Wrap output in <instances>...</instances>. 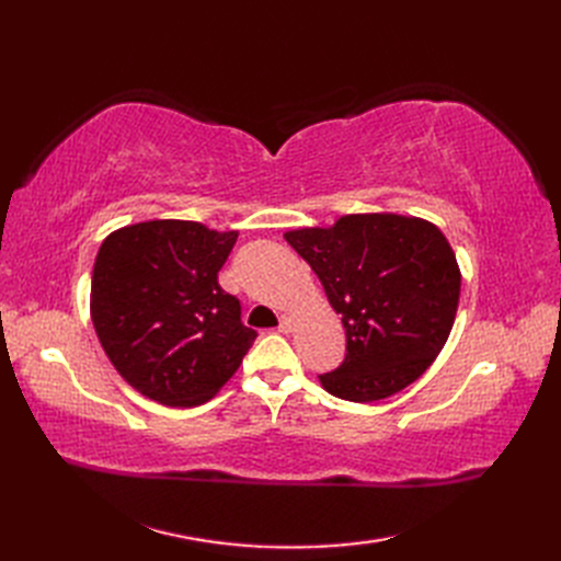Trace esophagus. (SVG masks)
Masks as SVG:
<instances>
[{
    "label": "esophagus",
    "mask_w": 561,
    "mask_h": 561,
    "mask_svg": "<svg viewBox=\"0 0 561 561\" xmlns=\"http://www.w3.org/2000/svg\"><path fill=\"white\" fill-rule=\"evenodd\" d=\"M293 328H295V316H290V313H283L280 316V325H278V330L280 332H293Z\"/></svg>",
    "instance_id": "esophagus-1"
}]
</instances>
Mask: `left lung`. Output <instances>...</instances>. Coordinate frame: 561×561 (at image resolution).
<instances>
[{
    "label": "left lung",
    "mask_w": 561,
    "mask_h": 561,
    "mask_svg": "<svg viewBox=\"0 0 561 561\" xmlns=\"http://www.w3.org/2000/svg\"><path fill=\"white\" fill-rule=\"evenodd\" d=\"M342 313L346 358L320 375L351 402L396 396L447 344L461 295L456 254L428 219L396 213L342 215L332 227L285 231Z\"/></svg>",
    "instance_id": "obj_1"
}]
</instances>
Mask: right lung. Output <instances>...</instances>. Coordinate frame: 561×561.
Masks as SVG:
<instances>
[{
  "label": "right lung",
  "mask_w": 561,
  "mask_h": 561,
  "mask_svg": "<svg viewBox=\"0 0 561 561\" xmlns=\"http://www.w3.org/2000/svg\"><path fill=\"white\" fill-rule=\"evenodd\" d=\"M239 231L149 219L112 231L98 250L91 320L110 363L138 393L171 407L208 402L257 332L217 283Z\"/></svg>",
  "instance_id": "obj_1"
}]
</instances>
